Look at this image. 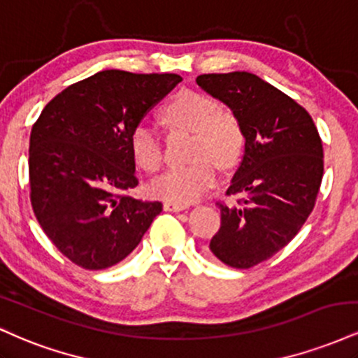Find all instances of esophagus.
<instances>
[{"label": "esophagus", "instance_id": "obj_1", "mask_svg": "<svg viewBox=\"0 0 358 358\" xmlns=\"http://www.w3.org/2000/svg\"><path fill=\"white\" fill-rule=\"evenodd\" d=\"M163 208H165L166 212H182L185 210V205H180V203H173V202H165L163 203Z\"/></svg>", "mask_w": 358, "mask_h": 358}]
</instances>
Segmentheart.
Returning a JSON list of instances; mask_svg holds the SVG:
<instances>
[{
  "label": "heart",
  "instance_id": "heart-1",
  "mask_svg": "<svg viewBox=\"0 0 358 358\" xmlns=\"http://www.w3.org/2000/svg\"><path fill=\"white\" fill-rule=\"evenodd\" d=\"M165 119L175 127L193 131L192 163L168 168L156 176L148 190L153 196L187 205L195 202L215 183L217 170L210 158L220 166L231 165L241 153L244 134L239 119L231 109L222 108L207 94L182 90L168 102ZM129 148L136 165L153 173L163 163V143L151 122L141 121L129 134Z\"/></svg>",
  "mask_w": 358,
  "mask_h": 358
}]
</instances>
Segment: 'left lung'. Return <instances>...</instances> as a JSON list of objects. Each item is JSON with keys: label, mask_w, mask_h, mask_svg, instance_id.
Wrapping results in <instances>:
<instances>
[{"label": "left lung", "mask_w": 358, "mask_h": 358, "mask_svg": "<svg viewBox=\"0 0 358 358\" xmlns=\"http://www.w3.org/2000/svg\"><path fill=\"white\" fill-rule=\"evenodd\" d=\"M196 84L227 104L245 138L244 156L217 202L220 229L210 250L224 264L249 269L268 261L303 227L323 178V145L308 110L250 72L203 73Z\"/></svg>", "instance_id": "1"}]
</instances>
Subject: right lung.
<instances>
[{
    "instance_id": "right-lung-1",
    "label": "right lung",
    "mask_w": 358,
    "mask_h": 358,
    "mask_svg": "<svg viewBox=\"0 0 358 358\" xmlns=\"http://www.w3.org/2000/svg\"><path fill=\"white\" fill-rule=\"evenodd\" d=\"M178 82V73L97 72L57 94L31 127V208L73 264H117L162 212V202L129 196L139 183L129 134Z\"/></svg>"
}]
</instances>
